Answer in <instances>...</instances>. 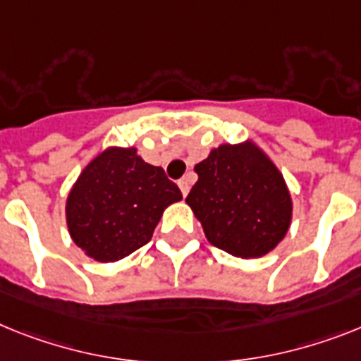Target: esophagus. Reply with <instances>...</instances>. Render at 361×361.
<instances>
[{"instance_id":"obj_1","label":"esophagus","mask_w":361,"mask_h":361,"mask_svg":"<svg viewBox=\"0 0 361 361\" xmlns=\"http://www.w3.org/2000/svg\"><path fill=\"white\" fill-rule=\"evenodd\" d=\"M178 185H180V189H181V195H183V196L189 195V189H190L189 180H185V178H183V180L178 181Z\"/></svg>"}]
</instances>
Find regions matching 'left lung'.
<instances>
[{"instance_id":"1","label":"left lung","mask_w":361,"mask_h":361,"mask_svg":"<svg viewBox=\"0 0 361 361\" xmlns=\"http://www.w3.org/2000/svg\"><path fill=\"white\" fill-rule=\"evenodd\" d=\"M195 171L198 181L187 204L213 246L255 259L283 240L292 220V198L277 166L255 145H222Z\"/></svg>"}]
</instances>
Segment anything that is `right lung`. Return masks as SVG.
<instances>
[{
	"label": "right lung",
	"mask_w": 361,
	"mask_h": 361,
	"mask_svg": "<svg viewBox=\"0 0 361 361\" xmlns=\"http://www.w3.org/2000/svg\"><path fill=\"white\" fill-rule=\"evenodd\" d=\"M180 200L161 166L145 163L135 148H108L69 192V235L87 257L115 262L148 244L163 211Z\"/></svg>",
	"instance_id": "right-lung-1"
}]
</instances>
